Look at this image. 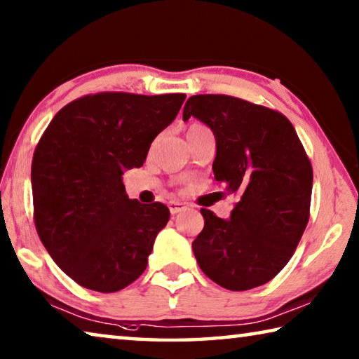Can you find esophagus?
Wrapping results in <instances>:
<instances>
[{"label":"esophagus","instance_id":"esophagus-1","mask_svg":"<svg viewBox=\"0 0 359 359\" xmlns=\"http://www.w3.org/2000/svg\"><path fill=\"white\" fill-rule=\"evenodd\" d=\"M168 208H169V212H171V214H179V212H182L184 210L187 205L184 204V203H177V201H171L168 204Z\"/></svg>","mask_w":359,"mask_h":359}]
</instances>
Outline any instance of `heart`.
Here are the masks:
<instances>
[{
	"label": "heart",
	"instance_id": "heart-1",
	"mask_svg": "<svg viewBox=\"0 0 359 359\" xmlns=\"http://www.w3.org/2000/svg\"><path fill=\"white\" fill-rule=\"evenodd\" d=\"M208 128H205L204 125H199V123H193L190 126V130H188V133H199V131H205Z\"/></svg>",
	"mask_w": 359,
	"mask_h": 359
}]
</instances>
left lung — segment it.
Masks as SVG:
<instances>
[{
	"mask_svg": "<svg viewBox=\"0 0 359 359\" xmlns=\"http://www.w3.org/2000/svg\"><path fill=\"white\" fill-rule=\"evenodd\" d=\"M214 131L215 180L238 196L229 220L201 209L193 252L210 280L231 291L272 280L293 257L311 217V160L282 112L229 95H194L184 107Z\"/></svg>",
	"mask_w": 359,
	"mask_h": 359,
	"instance_id": "1",
	"label": "left lung"
}]
</instances>
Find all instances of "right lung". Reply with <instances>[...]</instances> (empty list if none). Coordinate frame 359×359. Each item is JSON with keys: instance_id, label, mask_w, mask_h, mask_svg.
<instances>
[{"instance_id": "1", "label": "right lung", "mask_w": 359, "mask_h": 359, "mask_svg": "<svg viewBox=\"0 0 359 359\" xmlns=\"http://www.w3.org/2000/svg\"><path fill=\"white\" fill-rule=\"evenodd\" d=\"M184 93L85 95L60 109L32 163L36 231L52 259L83 288L114 293L149 263L166 226L165 204L126 196L123 174L177 117Z\"/></svg>"}]
</instances>
